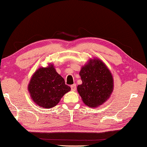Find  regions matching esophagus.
<instances>
[{
    "instance_id": "1",
    "label": "esophagus",
    "mask_w": 147,
    "mask_h": 147,
    "mask_svg": "<svg viewBox=\"0 0 147 147\" xmlns=\"http://www.w3.org/2000/svg\"><path fill=\"white\" fill-rule=\"evenodd\" d=\"M71 90L73 91V92H74V91H76V84H73L71 86Z\"/></svg>"
}]
</instances>
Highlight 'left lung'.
Instances as JSON below:
<instances>
[{
    "label": "left lung",
    "instance_id": "obj_1",
    "mask_svg": "<svg viewBox=\"0 0 147 147\" xmlns=\"http://www.w3.org/2000/svg\"><path fill=\"white\" fill-rule=\"evenodd\" d=\"M79 74L82 83L77 86V91L85 105L96 108L109 99L114 89L113 76L102 60L90 59Z\"/></svg>",
    "mask_w": 147,
    "mask_h": 147
}]
</instances>
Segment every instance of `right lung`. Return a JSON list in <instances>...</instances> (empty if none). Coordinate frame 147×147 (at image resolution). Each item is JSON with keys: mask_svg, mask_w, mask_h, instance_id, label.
Returning a JSON list of instances; mask_svg holds the SVG:
<instances>
[{"mask_svg": "<svg viewBox=\"0 0 147 147\" xmlns=\"http://www.w3.org/2000/svg\"><path fill=\"white\" fill-rule=\"evenodd\" d=\"M71 90L63 78L57 73L54 65L39 67L32 74L28 84V91L37 106L50 109L59 103L62 97Z\"/></svg>", "mask_w": 147, "mask_h": 147, "instance_id": "right-lung-1", "label": "right lung"}]
</instances>
